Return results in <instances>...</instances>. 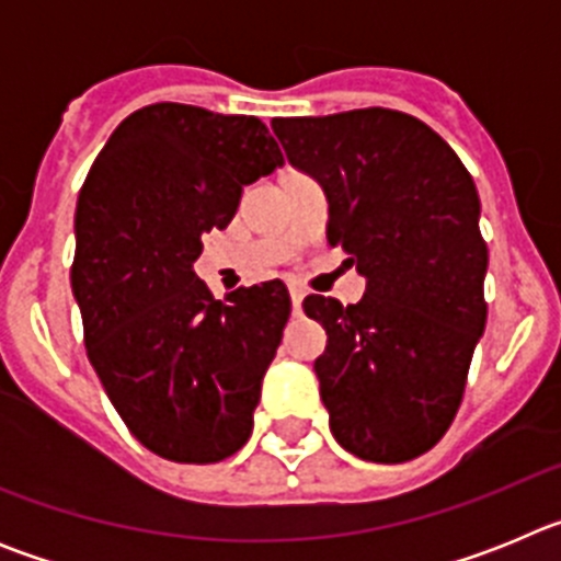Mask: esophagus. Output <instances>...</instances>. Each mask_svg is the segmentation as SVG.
I'll list each match as a JSON object with an SVG mask.
<instances>
[{
    "label": "esophagus",
    "mask_w": 561,
    "mask_h": 561,
    "mask_svg": "<svg viewBox=\"0 0 561 561\" xmlns=\"http://www.w3.org/2000/svg\"><path fill=\"white\" fill-rule=\"evenodd\" d=\"M289 295H291V306H295V311H300V306H304V289H300V286H291Z\"/></svg>",
    "instance_id": "obj_1"
}]
</instances>
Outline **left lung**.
<instances>
[{
  "mask_svg": "<svg viewBox=\"0 0 561 561\" xmlns=\"http://www.w3.org/2000/svg\"><path fill=\"white\" fill-rule=\"evenodd\" d=\"M295 168L329 196V244L368 277L365 297L304 300L329 334L314 362L334 438L374 463H404L444 438L485 329L472 176L427 123L396 108L277 117Z\"/></svg>",
  "mask_w": 561,
  "mask_h": 561,
  "instance_id": "1",
  "label": "left lung"
}]
</instances>
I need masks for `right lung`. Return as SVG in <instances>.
I'll use <instances>...</instances> for the list:
<instances>
[{"label":"right lung","instance_id":"right-lung-1","mask_svg":"<svg viewBox=\"0 0 561 561\" xmlns=\"http://www.w3.org/2000/svg\"><path fill=\"white\" fill-rule=\"evenodd\" d=\"M277 165L257 117L153 103L114 128L81 187L72 291L87 356L134 438L165 460L219 463L252 433L289 291L266 280L221 304L193 261Z\"/></svg>","mask_w":561,"mask_h":561}]
</instances>
